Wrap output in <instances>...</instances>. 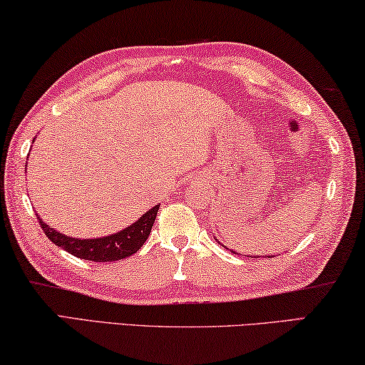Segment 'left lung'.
Returning a JSON list of instances; mask_svg holds the SVG:
<instances>
[{
	"label": "left lung",
	"mask_w": 365,
	"mask_h": 365,
	"mask_svg": "<svg viewBox=\"0 0 365 365\" xmlns=\"http://www.w3.org/2000/svg\"><path fill=\"white\" fill-rule=\"evenodd\" d=\"M230 252H232V250H230ZM232 253H235V252H232Z\"/></svg>",
	"instance_id": "1"
}]
</instances>
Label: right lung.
I'll return each mask as SVG.
<instances>
[{"instance_id":"right-lung-1","label":"right lung","mask_w":365,"mask_h":365,"mask_svg":"<svg viewBox=\"0 0 365 365\" xmlns=\"http://www.w3.org/2000/svg\"><path fill=\"white\" fill-rule=\"evenodd\" d=\"M158 211L159 205L149 210L146 214H143L130 227L120 230L117 234L102 237V239L84 240L73 239V237H66L65 234L56 232L50 225L42 222V219H37L43 234L55 245L61 247L63 250L71 253V255L81 259H91V262H118V259L131 257L133 253H136L144 245V242L148 240V235L151 234Z\"/></svg>"}]
</instances>
